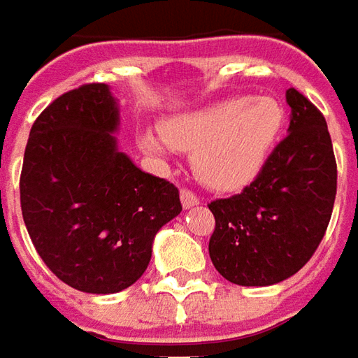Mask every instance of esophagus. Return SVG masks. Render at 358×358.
I'll return each instance as SVG.
<instances>
[{"instance_id":"esophagus-1","label":"esophagus","mask_w":358,"mask_h":358,"mask_svg":"<svg viewBox=\"0 0 358 358\" xmlns=\"http://www.w3.org/2000/svg\"><path fill=\"white\" fill-rule=\"evenodd\" d=\"M180 198H182L184 210H189V208H194V206H199V198L192 192V189H182V192H180Z\"/></svg>"}]
</instances>
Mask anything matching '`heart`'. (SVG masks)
Listing matches in <instances>:
<instances>
[{
	"label": "heart",
	"instance_id": "obj_1",
	"mask_svg": "<svg viewBox=\"0 0 358 358\" xmlns=\"http://www.w3.org/2000/svg\"><path fill=\"white\" fill-rule=\"evenodd\" d=\"M284 125V111L272 97H225L169 119L162 137L141 135L150 152H164L166 143L194 150L198 178L213 189H239L259 176Z\"/></svg>",
	"mask_w": 358,
	"mask_h": 358
}]
</instances>
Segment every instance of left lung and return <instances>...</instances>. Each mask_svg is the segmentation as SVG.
Segmentation results:
<instances>
[{
  "label": "left lung",
  "instance_id": "1",
  "mask_svg": "<svg viewBox=\"0 0 358 358\" xmlns=\"http://www.w3.org/2000/svg\"><path fill=\"white\" fill-rule=\"evenodd\" d=\"M288 135L259 176L231 198L213 199L210 257L225 280L271 286L290 278L313 257L331 220L337 162L327 123L298 90L286 92Z\"/></svg>",
  "mask_w": 358,
  "mask_h": 358
}]
</instances>
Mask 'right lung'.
<instances>
[{
	"mask_svg": "<svg viewBox=\"0 0 358 358\" xmlns=\"http://www.w3.org/2000/svg\"><path fill=\"white\" fill-rule=\"evenodd\" d=\"M117 101L84 84L36 117L19 180L21 211L38 257L87 294H115L147 271L152 239L182 211L169 180L119 152Z\"/></svg>",
	"mask_w": 358,
	"mask_h": 358,
	"instance_id": "right-lung-1",
	"label": "right lung"
}]
</instances>
